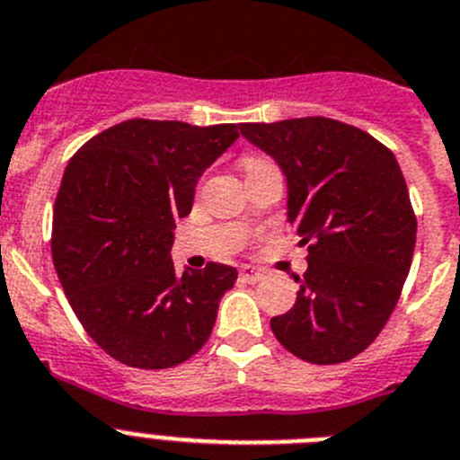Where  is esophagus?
Wrapping results in <instances>:
<instances>
[{"label":"esophagus","mask_w":460,"mask_h":460,"mask_svg":"<svg viewBox=\"0 0 460 460\" xmlns=\"http://www.w3.org/2000/svg\"><path fill=\"white\" fill-rule=\"evenodd\" d=\"M263 275H266V272L261 270V268H254V266L240 268V279L247 281V284H256V281L263 279Z\"/></svg>","instance_id":"1"}]
</instances>
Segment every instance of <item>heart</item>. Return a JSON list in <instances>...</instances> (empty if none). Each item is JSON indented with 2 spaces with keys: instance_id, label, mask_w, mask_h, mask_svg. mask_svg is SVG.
Wrapping results in <instances>:
<instances>
[{
  "instance_id": "heart-1",
  "label": "heart",
  "mask_w": 460,
  "mask_h": 460,
  "mask_svg": "<svg viewBox=\"0 0 460 460\" xmlns=\"http://www.w3.org/2000/svg\"><path fill=\"white\" fill-rule=\"evenodd\" d=\"M266 160L263 158H256V155H250V158H245V163H243V167L250 169V167H259V164H263Z\"/></svg>"
}]
</instances>
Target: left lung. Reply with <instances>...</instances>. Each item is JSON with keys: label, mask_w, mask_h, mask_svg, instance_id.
<instances>
[{"label": "left lung", "mask_w": 460, "mask_h": 460, "mask_svg": "<svg viewBox=\"0 0 460 460\" xmlns=\"http://www.w3.org/2000/svg\"><path fill=\"white\" fill-rule=\"evenodd\" d=\"M288 183V225L309 245L297 300L270 318L277 341L312 364H339L371 346L399 302L417 217L390 148L325 117L240 123Z\"/></svg>", "instance_id": "obj_1"}]
</instances>
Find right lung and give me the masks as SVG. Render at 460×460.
Segmentation results:
<instances>
[{"instance_id": "add662e5", "label": "right lung", "mask_w": 460, "mask_h": 460, "mask_svg": "<svg viewBox=\"0 0 460 460\" xmlns=\"http://www.w3.org/2000/svg\"><path fill=\"white\" fill-rule=\"evenodd\" d=\"M238 137L235 123L190 126L130 119L68 160L52 215V261L93 341L135 369H169L213 332L235 268L206 263L176 275V220L194 185Z\"/></svg>"}]
</instances>
